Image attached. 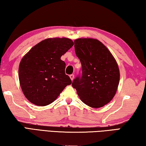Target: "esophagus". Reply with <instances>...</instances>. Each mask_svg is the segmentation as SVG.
Instances as JSON below:
<instances>
[{"mask_svg": "<svg viewBox=\"0 0 146 146\" xmlns=\"http://www.w3.org/2000/svg\"><path fill=\"white\" fill-rule=\"evenodd\" d=\"M70 78H71V80L73 81V79H74V77H75V76H74V75H73V74H72V75H70Z\"/></svg>", "mask_w": 146, "mask_h": 146, "instance_id": "esophagus-1", "label": "esophagus"}]
</instances>
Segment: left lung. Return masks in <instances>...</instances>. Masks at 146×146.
<instances>
[{
  "label": "left lung",
  "instance_id": "obj_1",
  "mask_svg": "<svg viewBox=\"0 0 146 146\" xmlns=\"http://www.w3.org/2000/svg\"><path fill=\"white\" fill-rule=\"evenodd\" d=\"M75 51L82 65V76L72 86L78 97L90 107L99 108L113 99L117 91L120 71L114 56L97 39L78 38Z\"/></svg>",
  "mask_w": 146,
  "mask_h": 146
}]
</instances>
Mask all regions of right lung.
<instances>
[{"instance_id": "obj_1", "label": "right lung", "mask_w": 146, "mask_h": 146, "mask_svg": "<svg viewBox=\"0 0 146 146\" xmlns=\"http://www.w3.org/2000/svg\"><path fill=\"white\" fill-rule=\"evenodd\" d=\"M74 45L68 38H49L33 46L19 64V78L24 96L31 103L45 106L54 102L71 80L60 59Z\"/></svg>"}]
</instances>
